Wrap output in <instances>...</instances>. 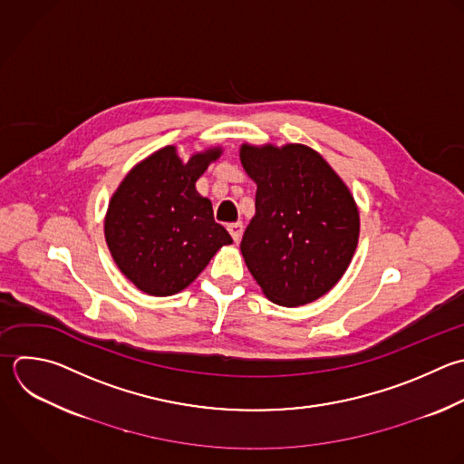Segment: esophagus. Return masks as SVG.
<instances>
[{
    "label": "esophagus",
    "mask_w": 464,
    "mask_h": 464,
    "mask_svg": "<svg viewBox=\"0 0 464 464\" xmlns=\"http://www.w3.org/2000/svg\"><path fill=\"white\" fill-rule=\"evenodd\" d=\"M227 228H228V232H230L232 239L237 243V241L241 239V236H243V223H241V221H237V223H230Z\"/></svg>",
    "instance_id": "esophagus-1"
}]
</instances>
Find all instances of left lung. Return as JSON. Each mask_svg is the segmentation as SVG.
Masks as SVG:
<instances>
[{
    "label": "left lung",
    "mask_w": 464,
    "mask_h": 464,
    "mask_svg": "<svg viewBox=\"0 0 464 464\" xmlns=\"http://www.w3.org/2000/svg\"><path fill=\"white\" fill-rule=\"evenodd\" d=\"M239 156L257 185L256 216L241 241L250 274L276 304L315 301L341 279L357 246L350 190L304 145H243Z\"/></svg>",
    "instance_id": "left-lung-1"
}]
</instances>
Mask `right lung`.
<instances>
[{
	"label": "right lung",
	"instance_id": "1",
	"mask_svg": "<svg viewBox=\"0 0 464 464\" xmlns=\"http://www.w3.org/2000/svg\"><path fill=\"white\" fill-rule=\"evenodd\" d=\"M219 156L212 149L183 163L176 147H165L136 165L112 196L105 239L120 270L141 292H181L232 243L216 223L210 199L196 192V181Z\"/></svg>",
	"mask_w": 464,
	"mask_h": 464
}]
</instances>
